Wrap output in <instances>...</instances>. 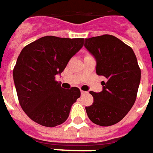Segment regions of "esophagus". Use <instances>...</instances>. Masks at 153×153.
I'll use <instances>...</instances> for the list:
<instances>
[{"label": "esophagus", "instance_id": "1", "mask_svg": "<svg viewBox=\"0 0 153 153\" xmlns=\"http://www.w3.org/2000/svg\"><path fill=\"white\" fill-rule=\"evenodd\" d=\"M80 92H81V94H86V93H87L86 91H84V90H81Z\"/></svg>", "mask_w": 153, "mask_h": 153}]
</instances>
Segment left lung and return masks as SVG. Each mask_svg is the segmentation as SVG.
Instances as JSON below:
<instances>
[{
	"label": "left lung",
	"instance_id": "1",
	"mask_svg": "<svg viewBox=\"0 0 153 153\" xmlns=\"http://www.w3.org/2000/svg\"><path fill=\"white\" fill-rule=\"evenodd\" d=\"M85 48L96 61V74L105 77L102 91H90L94 102L85 107L90 120L109 126L124 118L136 101L141 70L131 48L112 35L85 39Z\"/></svg>",
	"mask_w": 153,
	"mask_h": 153
}]
</instances>
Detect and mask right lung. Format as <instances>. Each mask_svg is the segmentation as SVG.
<instances>
[{
  "label": "right lung",
  "instance_id": "add662e5",
  "mask_svg": "<svg viewBox=\"0 0 153 153\" xmlns=\"http://www.w3.org/2000/svg\"><path fill=\"white\" fill-rule=\"evenodd\" d=\"M84 38L42 37L23 48L13 69V79L22 110L33 121L53 127L68 119L80 97L77 87L64 90L55 80L82 48Z\"/></svg>",
  "mask_w": 153,
  "mask_h": 153
}]
</instances>
